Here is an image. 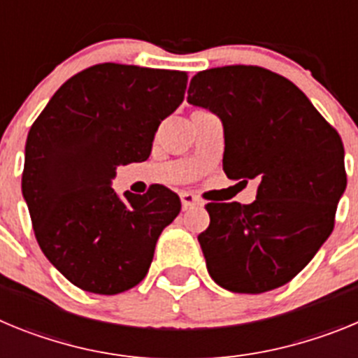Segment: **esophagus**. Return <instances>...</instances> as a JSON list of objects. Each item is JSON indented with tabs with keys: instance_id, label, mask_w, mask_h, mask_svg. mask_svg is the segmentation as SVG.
<instances>
[{
	"instance_id": "obj_1",
	"label": "esophagus",
	"mask_w": 358,
	"mask_h": 358,
	"mask_svg": "<svg viewBox=\"0 0 358 358\" xmlns=\"http://www.w3.org/2000/svg\"><path fill=\"white\" fill-rule=\"evenodd\" d=\"M181 204H182V210H189V208H194V206H202V201L197 197V195L189 194V192H182Z\"/></svg>"
}]
</instances>
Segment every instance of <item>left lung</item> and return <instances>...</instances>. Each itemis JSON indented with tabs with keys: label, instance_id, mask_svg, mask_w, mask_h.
Segmentation results:
<instances>
[{
	"label": "left lung",
	"instance_id": "left-lung-1",
	"mask_svg": "<svg viewBox=\"0 0 358 358\" xmlns=\"http://www.w3.org/2000/svg\"><path fill=\"white\" fill-rule=\"evenodd\" d=\"M188 102L222 120L226 176L258 181L251 204H206L199 243L208 273L231 292L285 285L334 231L346 189L339 132L297 85L258 66L197 73Z\"/></svg>",
	"mask_w": 358,
	"mask_h": 358
}]
</instances>
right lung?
Returning a JSON list of instances; mask_svg holds the SVG:
<instances>
[{
	"label": "right lung",
	"instance_id": "1",
	"mask_svg": "<svg viewBox=\"0 0 358 358\" xmlns=\"http://www.w3.org/2000/svg\"><path fill=\"white\" fill-rule=\"evenodd\" d=\"M186 82L185 71L91 66L57 90L28 132L21 188L34 233L53 267L85 292L138 285L161 231L181 211L164 186L120 197L110 181L120 164L150 156Z\"/></svg>",
	"mask_w": 358,
	"mask_h": 358
}]
</instances>
